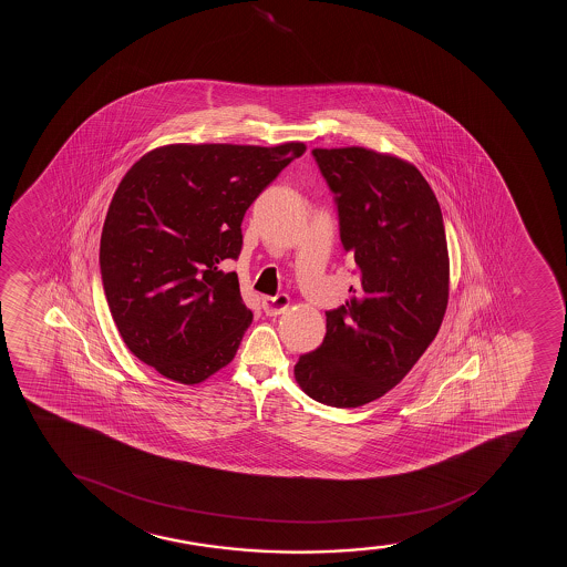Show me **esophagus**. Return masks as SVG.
<instances>
[{"instance_id":"34e87169","label":"esophagus","mask_w":567,"mask_h":567,"mask_svg":"<svg viewBox=\"0 0 567 567\" xmlns=\"http://www.w3.org/2000/svg\"><path fill=\"white\" fill-rule=\"evenodd\" d=\"M289 308V297L287 295H276L262 300V312L267 316H280Z\"/></svg>"}]
</instances>
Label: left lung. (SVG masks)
<instances>
[{"mask_svg": "<svg viewBox=\"0 0 567 567\" xmlns=\"http://www.w3.org/2000/svg\"><path fill=\"white\" fill-rule=\"evenodd\" d=\"M334 195L358 286L327 310L326 339L295 378L318 403L355 409L398 385L435 339L449 305L443 214L412 164L363 147L313 150Z\"/></svg>", "mask_w": 567, "mask_h": 567, "instance_id": "1", "label": "left lung"}]
</instances>
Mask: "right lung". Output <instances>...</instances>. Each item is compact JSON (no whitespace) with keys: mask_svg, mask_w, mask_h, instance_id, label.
I'll list each match as a JSON object with an SVG mask.
<instances>
[{"mask_svg":"<svg viewBox=\"0 0 567 567\" xmlns=\"http://www.w3.org/2000/svg\"><path fill=\"white\" fill-rule=\"evenodd\" d=\"M305 144L166 145L118 183L100 238L105 299L124 344L179 384L230 363L254 313L225 260L241 219Z\"/></svg>","mask_w":567,"mask_h":567,"instance_id":"1","label":"right lung"}]
</instances>
